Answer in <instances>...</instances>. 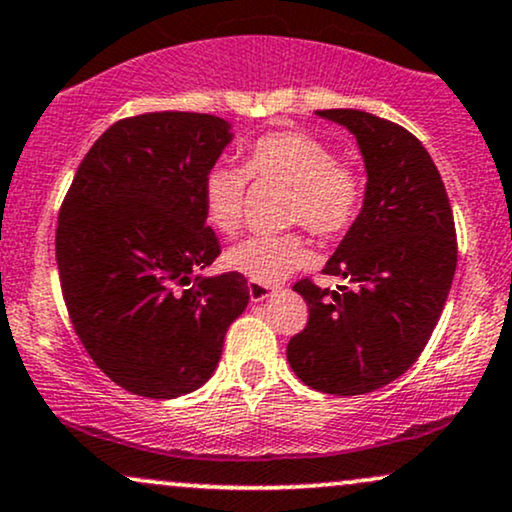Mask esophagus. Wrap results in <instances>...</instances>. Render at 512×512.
Segmentation results:
<instances>
[{
	"mask_svg": "<svg viewBox=\"0 0 512 512\" xmlns=\"http://www.w3.org/2000/svg\"><path fill=\"white\" fill-rule=\"evenodd\" d=\"M248 293H250L252 303H260V301H267V298L272 296L274 286L260 284V281H248Z\"/></svg>",
	"mask_w": 512,
	"mask_h": 512,
	"instance_id": "esophagus-1",
	"label": "esophagus"
}]
</instances>
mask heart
<instances>
[{
	"label": "heart",
	"mask_w": 512,
	"mask_h": 512,
	"mask_svg": "<svg viewBox=\"0 0 512 512\" xmlns=\"http://www.w3.org/2000/svg\"><path fill=\"white\" fill-rule=\"evenodd\" d=\"M248 175L289 185V219L303 223L317 238L342 236L363 207L361 173L339 163L322 139L305 132H269L245 149V170L221 163L204 178V214L223 236H236L243 226ZM305 260L308 248L298 233L252 236L223 257L231 272L260 284H279Z\"/></svg>",
	"instance_id": "1"
}]
</instances>
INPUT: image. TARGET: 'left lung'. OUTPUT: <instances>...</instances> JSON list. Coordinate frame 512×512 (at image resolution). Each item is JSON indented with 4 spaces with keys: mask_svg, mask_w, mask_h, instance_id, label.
I'll return each mask as SVG.
<instances>
[{
    "mask_svg": "<svg viewBox=\"0 0 512 512\" xmlns=\"http://www.w3.org/2000/svg\"><path fill=\"white\" fill-rule=\"evenodd\" d=\"M354 134L366 166L363 207L322 272L354 284L293 286L310 317L286 358L305 385L366 395L419 358L448 301L457 264L448 192L424 144L363 110H317Z\"/></svg>",
    "mask_w": 512,
    "mask_h": 512,
    "instance_id": "left-lung-1",
    "label": "left lung"
}]
</instances>
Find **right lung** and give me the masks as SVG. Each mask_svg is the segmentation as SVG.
I'll list each match as a JSON object with an SVG mask.
<instances>
[{
  "mask_svg": "<svg viewBox=\"0 0 512 512\" xmlns=\"http://www.w3.org/2000/svg\"><path fill=\"white\" fill-rule=\"evenodd\" d=\"M233 132L204 113H146L108 127L76 170L57 221V269L81 344L113 383L173 399L211 378L243 274H197L219 257L204 178Z\"/></svg>",
  "mask_w": 512,
  "mask_h": 512,
  "instance_id": "add662e5",
  "label": "right lung"
}]
</instances>
